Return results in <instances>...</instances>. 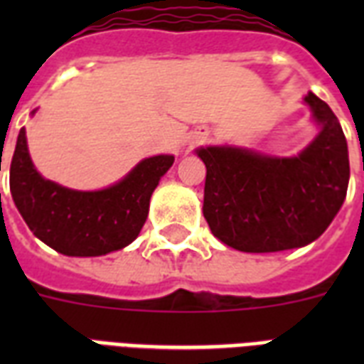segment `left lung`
<instances>
[{"label":"left lung","instance_id":"left-lung-1","mask_svg":"<svg viewBox=\"0 0 364 364\" xmlns=\"http://www.w3.org/2000/svg\"><path fill=\"white\" fill-rule=\"evenodd\" d=\"M304 102L321 132L291 159L238 147H205L204 217L213 236L243 253H274L321 236L344 204L350 181L348 143L323 100Z\"/></svg>","mask_w":364,"mask_h":364}]
</instances>
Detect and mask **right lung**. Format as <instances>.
Segmentation results:
<instances>
[{"label":"right lung","instance_id":"obj_1","mask_svg":"<svg viewBox=\"0 0 364 364\" xmlns=\"http://www.w3.org/2000/svg\"><path fill=\"white\" fill-rule=\"evenodd\" d=\"M171 164V154H159L104 191H73L39 176L22 128L9 171L11 194L26 225L48 247L68 257H100L137 238L151 194Z\"/></svg>","mask_w":364,"mask_h":364}]
</instances>
